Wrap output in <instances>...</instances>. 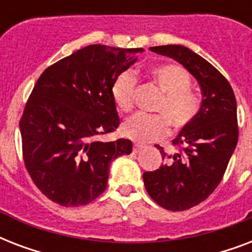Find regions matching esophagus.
Masks as SVG:
<instances>
[{
  "instance_id": "esophagus-1",
  "label": "esophagus",
  "mask_w": 252,
  "mask_h": 252,
  "mask_svg": "<svg viewBox=\"0 0 252 252\" xmlns=\"http://www.w3.org/2000/svg\"><path fill=\"white\" fill-rule=\"evenodd\" d=\"M144 148H146V145H144V144H134L133 152L134 153H138V152L141 149H144Z\"/></svg>"
}]
</instances>
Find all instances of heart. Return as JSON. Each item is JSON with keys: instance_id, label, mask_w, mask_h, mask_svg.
I'll list each match as a JSON object with an SVG mask.
<instances>
[{"instance_id": "heart-1", "label": "heart", "mask_w": 252, "mask_h": 252, "mask_svg": "<svg viewBox=\"0 0 252 252\" xmlns=\"http://www.w3.org/2000/svg\"><path fill=\"white\" fill-rule=\"evenodd\" d=\"M152 76L163 93V98L156 110L164 115L137 114L123 124L122 133L137 142H150L165 137L168 123L175 130L187 128L200 110L199 99L191 91V77L182 66L158 65L152 69ZM134 86L136 78L129 72L122 73L112 84L111 95L123 112H129L133 107Z\"/></svg>"}]
</instances>
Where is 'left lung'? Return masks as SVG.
<instances>
[{
	"mask_svg": "<svg viewBox=\"0 0 252 252\" xmlns=\"http://www.w3.org/2000/svg\"><path fill=\"white\" fill-rule=\"evenodd\" d=\"M150 51L183 65L203 94L197 116L172 140L180 152L166 154L156 145L166 163L142 175L146 191L158 205L186 211L207 199L222 179L238 142L237 100L226 78L187 47L159 45Z\"/></svg>",
	"mask_w": 252,
	"mask_h": 252,
	"instance_id": "1",
	"label": "left lung"
}]
</instances>
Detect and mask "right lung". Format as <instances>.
Segmentation results:
<instances>
[{"label":"right lung","instance_id":"right-lung-1","mask_svg":"<svg viewBox=\"0 0 252 252\" xmlns=\"http://www.w3.org/2000/svg\"><path fill=\"white\" fill-rule=\"evenodd\" d=\"M141 52L87 45L39 77L19 128L26 168L49 200L63 207L91 203L106 189L111 162L130 154V140L96 137L120 124L111 87Z\"/></svg>","mask_w":252,"mask_h":252}]
</instances>
